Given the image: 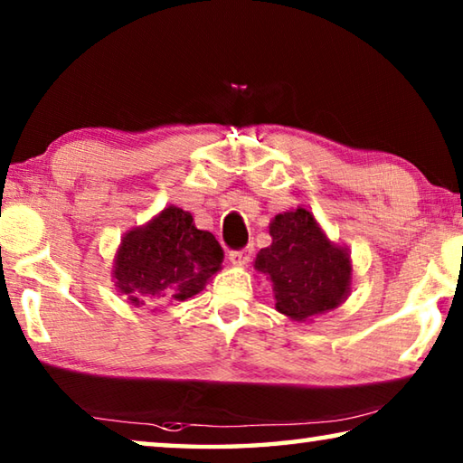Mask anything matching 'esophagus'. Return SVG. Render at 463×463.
<instances>
[{
    "instance_id": "obj_1",
    "label": "esophagus",
    "mask_w": 463,
    "mask_h": 463,
    "mask_svg": "<svg viewBox=\"0 0 463 463\" xmlns=\"http://www.w3.org/2000/svg\"><path fill=\"white\" fill-rule=\"evenodd\" d=\"M250 253H253V249L250 247H242V249H232L229 253V260L234 265H247L250 261Z\"/></svg>"
}]
</instances>
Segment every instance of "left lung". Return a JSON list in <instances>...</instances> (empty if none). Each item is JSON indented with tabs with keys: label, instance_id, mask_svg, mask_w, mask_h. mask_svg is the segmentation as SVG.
Returning <instances> with one entry per match:
<instances>
[{
	"label": "left lung",
	"instance_id": "obj_1",
	"mask_svg": "<svg viewBox=\"0 0 463 463\" xmlns=\"http://www.w3.org/2000/svg\"><path fill=\"white\" fill-rule=\"evenodd\" d=\"M273 242L257 253L255 268L273 281L276 308L307 320L339 307L351 286L349 255L335 247L308 210L278 214L269 224Z\"/></svg>",
	"mask_w": 463,
	"mask_h": 463
}]
</instances>
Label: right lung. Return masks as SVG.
<instances>
[{
    "instance_id": "add662e5",
    "label": "right lung",
    "mask_w": 463,
    "mask_h": 463,
    "mask_svg": "<svg viewBox=\"0 0 463 463\" xmlns=\"http://www.w3.org/2000/svg\"><path fill=\"white\" fill-rule=\"evenodd\" d=\"M224 250L213 232L198 231L182 208L169 206L143 229L130 231L116 257V286L132 304L187 300L221 269Z\"/></svg>"
}]
</instances>
